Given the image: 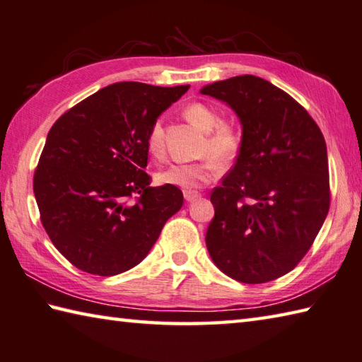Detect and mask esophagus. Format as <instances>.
Listing matches in <instances>:
<instances>
[{"label": "esophagus", "instance_id": "esophagus-1", "mask_svg": "<svg viewBox=\"0 0 362 362\" xmlns=\"http://www.w3.org/2000/svg\"><path fill=\"white\" fill-rule=\"evenodd\" d=\"M183 198H185V201L192 202V201H196L198 198H201V194L198 192H193V189H185V192H183Z\"/></svg>", "mask_w": 362, "mask_h": 362}]
</instances>
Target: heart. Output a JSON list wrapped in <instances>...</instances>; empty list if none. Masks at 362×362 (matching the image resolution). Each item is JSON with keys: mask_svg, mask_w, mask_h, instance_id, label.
Listing matches in <instances>:
<instances>
[{"mask_svg": "<svg viewBox=\"0 0 362 362\" xmlns=\"http://www.w3.org/2000/svg\"><path fill=\"white\" fill-rule=\"evenodd\" d=\"M183 114L196 128L206 131L207 137L202 147L206 158L194 163L170 164L169 168L156 174V180L161 185H170L183 189H194L216 179L220 174V163L231 164L238 158L244 146V133L238 123L221 120V115L215 107L206 103H189ZM164 148L163 122L155 120L147 134V150L150 155L160 158Z\"/></svg>", "mask_w": 362, "mask_h": 362, "instance_id": "b5f03b06", "label": "heart"}]
</instances>
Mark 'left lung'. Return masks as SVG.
I'll return each instance as SVG.
<instances>
[{"label": "left lung", "mask_w": 362, "mask_h": 362, "mask_svg": "<svg viewBox=\"0 0 362 362\" xmlns=\"http://www.w3.org/2000/svg\"><path fill=\"white\" fill-rule=\"evenodd\" d=\"M201 93L229 104L244 133L238 161L210 194L209 255L228 277L266 284L299 264L329 210L323 133L294 98L261 77H231Z\"/></svg>", "instance_id": "left-lung-1"}]
</instances>
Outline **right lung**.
Returning <instances> with one entry per match:
<instances>
[{
    "label": "right lung",
    "mask_w": 362,
    "mask_h": 362,
    "mask_svg": "<svg viewBox=\"0 0 362 362\" xmlns=\"http://www.w3.org/2000/svg\"><path fill=\"white\" fill-rule=\"evenodd\" d=\"M188 85L118 82L54 123L33 179L41 223L71 264L110 277L146 258L183 194L150 187L147 134Z\"/></svg>",
    "instance_id": "1"
}]
</instances>
